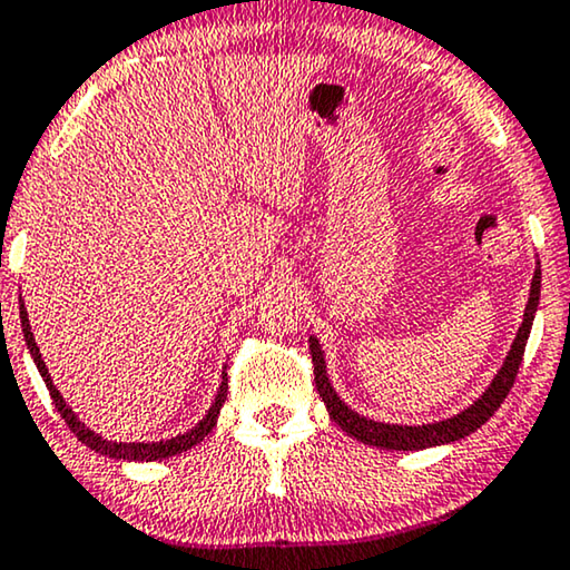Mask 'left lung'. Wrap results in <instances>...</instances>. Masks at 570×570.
Segmentation results:
<instances>
[{
  "label": "left lung",
  "instance_id": "1",
  "mask_svg": "<svg viewBox=\"0 0 570 570\" xmlns=\"http://www.w3.org/2000/svg\"><path fill=\"white\" fill-rule=\"evenodd\" d=\"M540 271H534L532 278V292H529V302L524 309V323L519 327L514 346H511L507 362H503L501 372L495 374V380L491 387L483 392V397L475 400L468 411H462L454 419L439 421V423H429V426H390V423H376L368 421L364 415H358L354 411H348V405L335 395V390L331 387L325 374V362H323V351H320L317 338H309V354H312V366H315V384L320 397L325 400L327 413L331 419L338 423V426L351 434L358 442L380 446V449H400V452H415V449H426V446H436V444H446V442H456V439L470 436L472 431H478L483 423L491 419V415L499 411L503 400L514 387L519 364H522L524 348H527V338L529 331H532V320L537 312V302H540Z\"/></svg>",
  "mask_w": 570,
  "mask_h": 570
}]
</instances>
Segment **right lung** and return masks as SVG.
Returning a JSON list of instances; mask_svg holds the SVG:
<instances>
[{
    "label": "right lung",
    "mask_w": 570,
    "mask_h": 570,
    "mask_svg": "<svg viewBox=\"0 0 570 570\" xmlns=\"http://www.w3.org/2000/svg\"><path fill=\"white\" fill-rule=\"evenodd\" d=\"M20 302H22V299H20ZM20 320H22V335H26V343H28V348H30V356H33L38 372H41V376H43V382H46V387H48V395H51L56 411L61 413V419L67 421V426H69L71 431H75L79 442L87 444L90 449H95V452L114 456V460H147V462H151V460H163V456H173V454L186 452V449L196 446L198 442H204V436L212 434V429L216 426V419H219V411H222L224 397H227V380L222 382L219 395H216L214 405L208 407L206 419H204L202 423H198V426L186 431V434H180V436H175V439H167V442H155V444H136V442H134V444H124V442H106V439H102V436L92 434V431L85 429L82 421H79L77 415L71 413V407H67V403H63V397L59 395V390L53 387L51 374H48V368H46L43 358H41V351H38L33 333H30L26 304H20ZM224 376H227V374H224Z\"/></svg>",
    "instance_id": "1"
}]
</instances>
